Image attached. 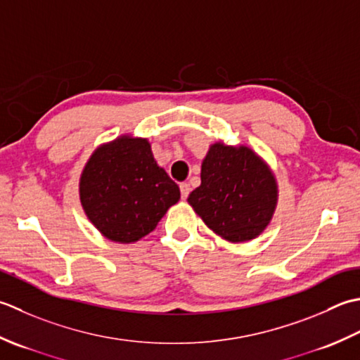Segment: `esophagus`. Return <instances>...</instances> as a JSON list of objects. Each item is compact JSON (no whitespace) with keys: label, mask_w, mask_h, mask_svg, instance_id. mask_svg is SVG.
I'll list each match as a JSON object with an SVG mask.
<instances>
[{"label":"esophagus","mask_w":360,"mask_h":360,"mask_svg":"<svg viewBox=\"0 0 360 360\" xmlns=\"http://www.w3.org/2000/svg\"><path fill=\"white\" fill-rule=\"evenodd\" d=\"M180 193H181V199H186L191 193L189 183H180Z\"/></svg>","instance_id":"1"}]
</instances>
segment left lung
Listing matches in <instances>:
<instances>
[{"label": "left lung", "mask_w": 360, "mask_h": 360, "mask_svg": "<svg viewBox=\"0 0 360 360\" xmlns=\"http://www.w3.org/2000/svg\"><path fill=\"white\" fill-rule=\"evenodd\" d=\"M200 180L188 202L221 238L252 240L272 221L278 202L275 175L247 146L211 144L202 161Z\"/></svg>", "instance_id": "1"}]
</instances>
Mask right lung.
Segmentation results:
<instances>
[{
    "label": "right lung",
    "instance_id": "right-lung-1",
    "mask_svg": "<svg viewBox=\"0 0 360 360\" xmlns=\"http://www.w3.org/2000/svg\"><path fill=\"white\" fill-rule=\"evenodd\" d=\"M79 194L90 222L121 244L155 230L180 199L177 183L157 165L148 139L130 135L93 152L80 175Z\"/></svg>",
    "mask_w": 360,
    "mask_h": 360
}]
</instances>
